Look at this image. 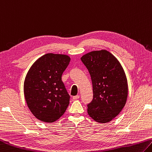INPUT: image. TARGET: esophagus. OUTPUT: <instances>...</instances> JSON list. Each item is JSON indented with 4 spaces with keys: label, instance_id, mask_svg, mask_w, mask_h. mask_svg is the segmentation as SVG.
Returning <instances> with one entry per match:
<instances>
[{
    "label": "esophagus",
    "instance_id": "1",
    "mask_svg": "<svg viewBox=\"0 0 152 152\" xmlns=\"http://www.w3.org/2000/svg\"><path fill=\"white\" fill-rule=\"evenodd\" d=\"M80 98V96L79 95H76V96H73V100H77V99H78Z\"/></svg>",
    "mask_w": 152,
    "mask_h": 152
}]
</instances>
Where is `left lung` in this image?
<instances>
[{
	"instance_id": "obj_1",
	"label": "left lung",
	"mask_w": 152,
	"mask_h": 152,
	"mask_svg": "<svg viewBox=\"0 0 152 152\" xmlns=\"http://www.w3.org/2000/svg\"><path fill=\"white\" fill-rule=\"evenodd\" d=\"M81 60L89 72L93 87V100L88 104V114L96 122H110L122 111L128 98L124 68L106 50L88 52Z\"/></svg>"
}]
</instances>
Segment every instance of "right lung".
I'll use <instances>...</instances> for the list:
<instances>
[{
    "label": "right lung",
    "mask_w": 152,
    "mask_h": 152,
    "mask_svg": "<svg viewBox=\"0 0 152 152\" xmlns=\"http://www.w3.org/2000/svg\"><path fill=\"white\" fill-rule=\"evenodd\" d=\"M70 62L68 55L48 53L34 62L24 82V94L30 112L42 122H56L64 114L70 96L62 75Z\"/></svg>",
    "instance_id": "1"
}]
</instances>
